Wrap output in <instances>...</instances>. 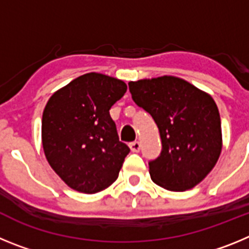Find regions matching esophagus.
<instances>
[{
  "label": "esophagus",
  "mask_w": 249,
  "mask_h": 249,
  "mask_svg": "<svg viewBox=\"0 0 249 249\" xmlns=\"http://www.w3.org/2000/svg\"><path fill=\"white\" fill-rule=\"evenodd\" d=\"M129 148H131L132 152H138L141 149V143L138 142V141L131 142V143H129Z\"/></svg>",
  "instance_id": "34e87169"
}]
</instances>
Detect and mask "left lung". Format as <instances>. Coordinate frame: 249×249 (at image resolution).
<instances>
[{"mask_svg": "<svg viewBox=\"0 0 249 249\" xmlns=\"http://www.w3.org/2000/svg\"><path fill=\"white\" fill-rule=\"evenodd\" d=\"M132 98L151 114L162 152L149 162L152 181L183 192L201 183L222 152L218 107L211 94L176 76L131 81Z\"/></svg>", "mask_w": 249, "mask_h": 249, "instance_id": "obj_1", "label": "left lung"}]
</instances>
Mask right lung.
Masks as SVG:
<instances>
[{"label":"right lung","instance_id":"add662e5","mask_svg":"<svg viewBox=\"0 0 249 249\" xmlns=\"http://www.w3.org/2000/svg\"><path fill=\"white\" fill-rule=\"evenodd\" d=\"M123 81L89 72L57 89L42 114V147L51 168L70 188L97 193L118 177L129 148L109 116L126 93Z\"/></svg>","mask_w":249,"mask_h":249}]
</instances>
